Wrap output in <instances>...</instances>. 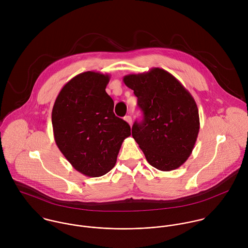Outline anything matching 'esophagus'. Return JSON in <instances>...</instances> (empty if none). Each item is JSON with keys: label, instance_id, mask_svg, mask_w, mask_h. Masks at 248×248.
Masks as SVG:
<instances>
[{"label": "esophagus", "instance_id": "esophagus-1", "mask_svg": "<svg viewBox=\"0 0 248 248\" xmlns=\"http://www.w3.org/2000/svg\"><path fill=\"white\" fill-rule=\"evenodd\" d=\"M124 120H125L130 126L132 125V122H133V121H132V117H131L130 115H126V116L124 117Z\"/></svg>", "mask_w": 248, "mask_h": 248}]
</instances>
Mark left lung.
<instances>
[{
  "label": "left lung",
  "mask_w": 248,
  "mask_h": 248,
  "mask_svg": "<svg viewBox=\"0 0 248 248\" xmlns=\"http://www.w3.org/2000/svg\"><path fill=\"white\" fill-rule=\"evenodd\" d=\"M134 91L143 119L132 136L147 161L160 171L181 166L192 154L200 131L199 108L191 93L168 71L159 68L123 77Z\"/></svg>",
  "instance_id": "obj_1"
}]
</instances>
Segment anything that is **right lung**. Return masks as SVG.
Wrapping results in <instances>:
<instances>
[{"instance_id": "right-lung-1", "label": "right lung", "mask_w": 248, "mask_h": 248, "mask_svg": "<svg viewBox=\"0 0 248 248\" xmlns=\"http://www.w3.org/2000/svg\"><path fill=\"white\" fill-rule=\"evenodd\" d=\"M109 75L86 71L60 91L51 113L54 140L72 167L87 177L106 175L131 127L113 113Z\"/></svg>"}]
</instances>
